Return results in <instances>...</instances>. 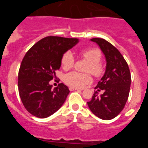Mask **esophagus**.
<instances>
[{
    "label": "esophagus",
    "mask_w": 148,
    "mask_h": 148,
    "mask_svg": "<svg viewBox=\"0 0 148 148\" xmlns=\"http://www.w3.org/2000/svg\"><path fill=\"white\" fill-rule=\"evenodd\" d=\"M70 91H73V90H82L83 89H79V88H77V87H70Z\"/></svg>",
    "instance_id": "1"
}]
</instances>
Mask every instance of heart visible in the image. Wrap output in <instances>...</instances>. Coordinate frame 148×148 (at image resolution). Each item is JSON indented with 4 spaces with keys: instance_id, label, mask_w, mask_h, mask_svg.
Returning <instances> with one entry per match:
<instances>
[{
    "instance_id": "b5f03b06",
    "label": "heart",
    "mask_w": 148,
    "mask_h": 148,
    "mask_svg": "<svg viewBox=\"0 0 148 148\" xmlns=\"http://www.w3.org/2000/svg\"><path fill=\"white\" fill-rule=\"evenodd\" d=\"M82 56L89 62L87 72H90L95 76H99L102 74L104 68L99 62L101 58V52L98 49H88L82 51ZM74 64V58L70 52L65 53L61 59V65L64 70H69ZM65 83L72 87H83L90 83L92 78L89 74H82L77 72L67 73L64 78Z\"/></svg>"
}]
</instances>
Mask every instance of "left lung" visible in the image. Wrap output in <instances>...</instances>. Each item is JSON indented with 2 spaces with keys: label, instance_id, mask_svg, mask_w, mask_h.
<instances>
[{
  "label": "left lung",
  "instance_id": "obj_1",
  "mask_svg": "<svg viewBox=\"0 0 148 148\" xmlns=\"http://www.w3.org/2000/svg\"><path fill=\"white\" fill-rule=\"evenodd\" d=\"M99 47L106 60L104 75L95 87L104 93L94 92L91 101L87 102L94 115L103 120H110L118 116L125 108L130 92L131 76L128 65L119 51L103 38L90 39Z\"/></svg>",
  "mask_w": 148,
  "mask_h": 148
}]
</instances>
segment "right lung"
Instances as JSON below:
<instances>
[{
    "label": "right lung",
    "mask_w": 148,
    "mask_h": 148,
    "mask_svg": "<svg viewBox=\"0 0 148 148\" xmlns=\"http://www.w3.org/2000/svg\"><path fill=\"white\" fill-rule=\"evenodd\" d=\"M78 38L48 36L29 49L18 72V91L24 108L38 118H47L61 108L70 90L63 83L53 89L49 84L59 70L66 51Z\"/></svg>",
    "instance_id": "right-lung-1"
}]
</instances>
